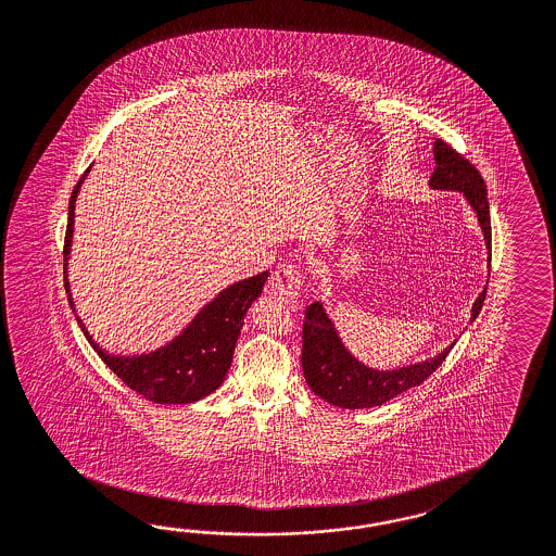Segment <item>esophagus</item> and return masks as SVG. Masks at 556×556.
I'll list each match as a JSON object with an SVG mask.
<instances>
[{"label": "esophagus", "mask_w": 556, "mask_h": 556, "mask_svg": "<svg viewBox=\"0 0 556 556\" xmlns=\"http://www.w3.org/2000/svg\"><path fill=\"white\" fill-rule=\"evenodd\" d=\"M270 293L289 307H298L301 298V275L298 267L283 265L270 275Z\"/></svg>", "instance_id": "1"}]
</instances>
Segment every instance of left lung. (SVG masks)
I'll use <instances>...</instances> for the list:
<instances>
[{
    "label": "left lung",
    "mask_w": 556,
    "mask_h": 556,
    "mask_svg": "<svg viewBox=\"0 0 556 556\" xmlns=\"http://www.w3.org/2000/svg\"><path fill=\"white\" fill-rule=\"evenodd\" d=\"M433 157H435V169L429 186L433 190H451V192L464 194L467 204L471 206V211L476 212V218L480 223L485 249H488V263H490L492 261L490 204H488V190L480 172L469 164L464 155H459L441 139H437L433 143ZM485 289L488 286L483 287L480 298L473 301L469 321L480 316L481 305L485 300ZM453 345L455 342L433 358L415 362L394 370H378L372 366H366L345 348L324 303L316 301L305 309L301 366L309 389L324 401H328L330 405L340 406V408H372V406L389 403L401 392L419 387L420 382H425L443 364Z\"/></svg>",
    "instance_id": "left-lung-1"
}]
</instances>
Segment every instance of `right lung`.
I'll list each match as a JSON object with an SVG mask.
<instances>
[{
    "label": "right lung",
    "mask_w": 556,
    "mask_h": 556,
    "mask_svg": "<svg viewBox=\"0 0 556 556\" xmlns=\"http://www.w3.org/2000/svg\"><path fill=\"white\" fill-rule=\"evenodd\" d=\"M89 169L71 195L68 204V225L64 237V287L68 293V303L75 312L78 328L89 340L99 358L119 376L121 380L141 396L160 405H190L211 392L216 391L225 382L228 368L232 364L235 345L239 342L242 319L247 316L253 301L258 300L269 273H261L255 277L242 279L223 289L214 300L208 301L194 319L184 330L146 354H111L103 345L92 340L83 319L76 316L75 301L68 283V258L75 232V204L80 186L87 178Z\"/></svg>",
    "instance_id": "obj_1"
}]
</instances>
